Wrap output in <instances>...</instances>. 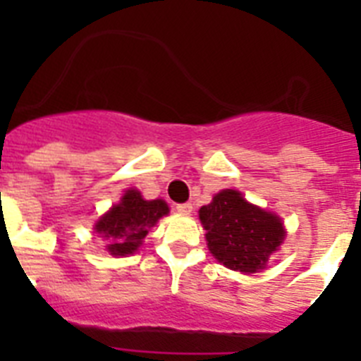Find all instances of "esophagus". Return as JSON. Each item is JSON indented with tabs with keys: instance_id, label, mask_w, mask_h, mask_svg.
I'll return each instance as SVG.
<instances>
[{
	"instance_id": "obj_1",
	"label": "esophagus",
	"mask_w": 361,
	"mask_h": 361,
	"mask_svg": "<svg viewBox=\"0 0 361 361\" xmlns=\"http://www.w3.org/2000/svg\"><path fill=\"white\" fill-rule=\"evenodd\" d=\"M177 209L178 213H183V215H188V213L193 212V206H191V202H184V204H177Z\"/></svg>"
}]
</instances>
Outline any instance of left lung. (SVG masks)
I'll list each match as a JSON object with an SVG mask.
<instances>
[{"label": "left lung", "instance_id": "obj_1", "mask_svg": "<svg viewBox=\"0 0 361 361\" xmlns=\"http://www.w3.org/2000/svg\"><path fill=\"white\" fill-rule=\"evenodd\" d=\"M199 216L213 257L240 273L262 269L286 237L279 216L250 204L235 190L216 193Z\"/></svg>", "mask_w": 361, "mask_h": 361}]
</instances>
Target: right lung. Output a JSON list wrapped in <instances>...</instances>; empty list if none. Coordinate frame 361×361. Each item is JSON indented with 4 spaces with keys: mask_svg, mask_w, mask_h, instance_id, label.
<instances>
[{
    "mask_svg": "<svg viewBox=\"0 0 361 361\" xmlns=\"http://www.w3.org/2000/svg\"><path fill=\"white\" fill-rule=\"evenodd\" d=\"M164 215H168V204L164 200H145L137 190H128L117 206L101 216L95 231L108 240L106 250L110 255L124 257L137 251L149 228Z\"/></svg>",
    "mask_w": 361,
    "mask_h": 361,
    "instance_id": "right-lung-1",
    "label": "right lung"
}]
</instances>
